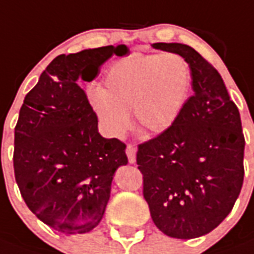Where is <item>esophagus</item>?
I'll return each mask as SVG.
<instances>
[{
  "instance_id": "34e87169",
  "label": "esophagus",
  "mask_w": 254,
  "mask_h": 254,
  "mask_svg": "<svg viewBox=\"0 0 254 254\" xmlns=\"http://www.w3.org/2000/svg\"><path fill=\"white\" fill-rule=\"evenodd\" d=\"M135 152H137V148H135L134 145L129 144L127 146V160L130 164H134L135 162Z\"/></svg>"
}]
</instances>
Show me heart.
Segmentation results:
<instances>
[{"label":"heart","mask_w":254,"mask_h":254,"mask_svg":"<svg viewBox=\"0 0 254 254\" xmlns=\"http://www.w3.org/2000/svg\"><path fill=\"white\" fill-rule=\"evenodd\" d=\"M191 70L177 53L131 54L108 67L89 101L106 131L120 137L135 124L152 134L169 130L187 104Z\"/></svg>","instance_id":"obj_1"}]
</instances>
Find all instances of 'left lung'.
Wrapping results in <instances>:
<instances>
[{"label":"left lung","mask_w":254,"mask_h":254,"mask_svg":"<svg viewBox=\"0 0 254 254\" xmlns=\"http://www.w3.org/2000/svg\"><path fill=\"white\" fill-rule=\"evenodd\" d=\"M152 46L187 60L194 94L169 130L138 145L142 193L162 233L196 239L224 221L241 191V119L220 73L197 50L184 44Z\"/></svg>","instance_id":"left-lung-1"}]
</instances>
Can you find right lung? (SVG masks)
Listing matches in <instances>:
<instances>
[{"instance_id":"add662e5","label":"right lung","mask_w":254,"mask_h":254,"mask_svg":"<svg viewBox=\"0 0 254 254\" xmlns=\"http://www.w3.org/2000/svg\"><path fill=\"white\" fill-rule=\"evenodd\" d=\"M125 45L61 54L26 94L14 127L15 183L44 224L61 233H86L101 221L116 169L127 165V145L104 138L78 80L92 81L98 67Z\"/></svg>"}]
</instances>
